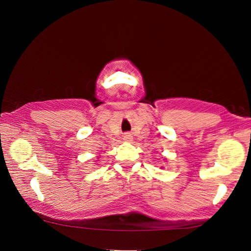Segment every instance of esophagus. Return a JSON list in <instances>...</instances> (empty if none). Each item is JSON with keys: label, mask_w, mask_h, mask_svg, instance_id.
I'll return each mask as SVG.
<instances>
[{"label": "esophagus", "mask_w": 251, "mask_h": 251, "mask_svg": "<svg viewBox=\"0 0 251 251\" xmlns=\"http://www.w3.org/2000/svg\"><path fill=\"white\" fill-rule=\"evenodd\" d=\"M130 139H131L130 135H125L124 136V141H130Z\"/></svg>", "instance_id": "1"}]
</instances>
